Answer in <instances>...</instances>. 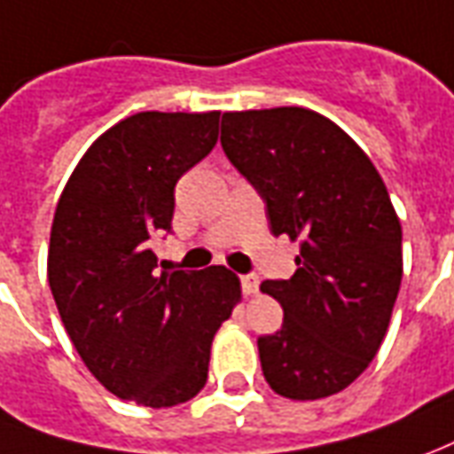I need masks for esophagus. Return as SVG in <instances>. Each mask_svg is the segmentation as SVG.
<instances>
[{"label": "esophagus", "mask_w": 454, "mask_h": 454, "mask_svg": "<svg viewBox=\"0 0 454 454\" xmlns=\"http://www.w3.org/2000/svg\"><path fill=\"white\" fill-rule=\"evenodd\" d=\"M240 287H243V293H246V294H255V293H258V287H260L258 275H253V272H248V275H243V278H240Z\"/></svg>", "instance_id": "obj_1"}]
</instances>
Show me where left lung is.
Segmentation results:
<instances>
[{"label": "left lung", "mask_w": 454, "mask_h": 454, "mask_svg": "<svg viewBox=\"0 0 454 454\" xmlns=\"http://www.w3.org/2000/svg\"><path fill=\"white\" fill-rule=\"evenodd\" d=\"M221 147L272 236L300 243L293 278L260 285L285 315L258 337L265 381L293 401L344 391L381 347L403 278L386 184L344 129L304 107L223 113Z\"/></svg>", "instance_id": "1"}]
</instances>
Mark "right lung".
<instances>
[{"instance_id":"obj_1","label":"right lung","mask_w":454,"mask_h":454,"mask_svg":"<svg viewBox=\"0 0 454 454\" xmlns=\"http://www.w3.org/2000/svg\"><path fill=\"white\" fill-rule=\"evenodd\" d=\"M221 113H137L93 142L51 226L49 285L83 364L122 401L169 408L206 386L240 297L223 265L157 272L174 186L214 150Z\"/></svg>"}]
</instances>
